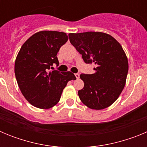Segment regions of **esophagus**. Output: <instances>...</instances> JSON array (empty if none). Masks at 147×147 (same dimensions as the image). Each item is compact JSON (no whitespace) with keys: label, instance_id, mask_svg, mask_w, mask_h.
I'll list each match as a JSON object with an SVG mask.
<instances>
[{"label":"esophagus","instance_id":"1","mask_svg":"<svg viewBox=\"0 0 147 147\" xmlns=\"http://www.w3.org/2000/svg\"><path fill=\"white\" fill-rule=\"evenodd\" d=\"M75 76H76V78L78 80V79L80 78V74H75Z\"/></svg>","mask_w":147,"mask_h":147}]
</instances>
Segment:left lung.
Wrapping results in <instances>:
<instances>
[{
	"label": "left lung",
	"mask_w": 147,
	"mask_h": 147,
	"mask_svg": "<svg viewBox=\"0 0 147 147\" xmlns=\"http://www.w3.org/2000/svg\"><path fill=\"white\" fill-rule=\"evenodd\" d=\"M69 40L83 60L93 64L96 72L80 75L84 88L78 91L80 100L87 107L102 110L119 98L126 84L128 60L117 40L99 32L70 33Z\"/></svg>",
	"instance_id": "left-lung-1"
}]
</instances>
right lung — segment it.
<instances>
[{"label": "right lung", "instance_id": "obj_1", "mask_svg": "<svg viewBox=\"0 0 147 147\" xmlns=\"http://www.w3.org/2000/svg\"><path fill=\"white\" fill-rule=\"evenodd\" d=\"M67 40L64 32L41 31L30 37L20 48L15 59V77L23 96L34 107H54L68 81L76 80L71 71H49L54 65H59L57 54Z\"/></svg>", "mask_w": 147, "mask_h": 147}]
</instances>
